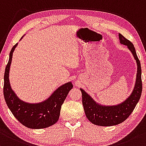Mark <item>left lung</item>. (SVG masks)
<instances>
[{"mask_svg": "<svg viewBox=\"0 0 146 146\" xmlns=\"http://www.w3.org/2000/svg\"><path fill=\"white\" fill-rule=\"evenodd\" d=\"M120 42L127 45V48L135 57L137 63V74L136 84L132 94L122 104L113 106H103L96 104L83 89H80L82 93V102L84 108L86 117L94 125L101 126L116 125L126 120L133 112L139 102L142 92L141 67L133 44L125 38L122 34H119Z\"/></svg>", "mask_w": 146, "mask_h": 146, "instance_id": "obj_1", "label": "left lung"}]
</instances>
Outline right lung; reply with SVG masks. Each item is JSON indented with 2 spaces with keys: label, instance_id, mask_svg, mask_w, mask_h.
Segmentation results:
<instances>
[{
  "label": "right lung",
  "instance_id": "1",
  "mask_svg": "<svg viewBox=\"0 0 146 146\" xmlns=\"http://www.w3.org/2000/svg\"><path fill=\"white\" fill-rule=\"evenodd\" d=\"M17 45L16 43L11 49L5 71L3 94L5 102L13 115L25 127L32 129L50 127L59 119L62 104L73 88V85L71 82L65 83L59 87L47 100L39 104H27L21 101L11 90L9 80L12 54Z\"/></svg>",
  "mask_w": 146,
  "mask_h": 146
}]
</instances>
